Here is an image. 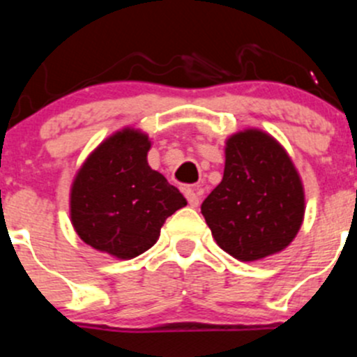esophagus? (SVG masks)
Here are the masks:
<instances>
[{
	"label": "esophagus",
	"instance_id": "esophagus-1",
	"mask_svg": "<svg viewBox=\"0 0 357 357\" xmlns=\"http://www.w3.org/2000/svg\"><path fill=\"white\" fill-rule=\"evenodd\" d=\"M185 197H186V200H188L190 207H197V205H199L200 193L197 192L195 188H186L185 190Z\"/></svg>",
	"mask_w": 357,
	"mask_h": 357
}]
</instances>
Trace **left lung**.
<instances>
[{
  "label": "left lung",
  "instance_id": "8db88e82",
  "mask_svg": "<svg viewBox=\"0 0 357 357\" xmlns=\"http://www.w3.org/2000/svg\"><path fill=\"white\" fill-rule=\"evenodd\" d=\"M222 181L202 204L218 245L243 262L290 245L304 219V186L273 136L245 129L226 142Z\"/></svg>",
  "mask_w": 357,
  "mask_h": 357
}]
</instances>
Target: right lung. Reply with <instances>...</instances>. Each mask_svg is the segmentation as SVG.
Listing matches in <instances>:
<instances>
[{"label": "right lung", "instance_id": "1", "mask_svg": "<svg viewBox=\"0 0 357 357\" xmlns=\"http://www.w3.org/2000/svg\"><path fill=\"white\" fill-rule=\"evenodd\" d=\"M150 139L126 128L100 143L75 174L70 221L84 243L117 259L153 247L169 215L186 199L146 160Z\"/></svg>", "mask_w": 357, "mask_h": 357}]
</instances>
